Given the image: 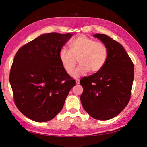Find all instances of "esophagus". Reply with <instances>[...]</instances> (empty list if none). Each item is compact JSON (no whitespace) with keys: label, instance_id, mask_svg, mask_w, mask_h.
Listing matches in <instances>:
<instances>
[{"label":"esophagus","instance_id":"obj_1","mask_svg":"<svg viewBox=\"0 0 147 147\" xmlns=\"http://www.w3.org/2000/svg\"><path fill=\"white\" fill-rule=\"evenodd\" d=\"M76 85H79L80 84V80L79 79L76 80Z\"/></svg>","mask_w":147,"mask_h":147}]
</instances>
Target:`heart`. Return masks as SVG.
<instances>
[{
    "instance_id": "heart-1",
    "label": "heart",
    "mask_w": 147,
    "mask_h": 147,
    "mask_svg": "<svg viewBox=\"0 0 147 147\" xmlns=\"http://www.w3.org/2000/svg\"><path fill=\"white\" fill-rule=\"evenodd\" d=\"M59 58L65 71L72 74L78 63L80 65L74 72L77 78L90 71L98 73L104 67L108 59V49L102 42H95L85 35H80L72 41L70 50L65 47L61 49Z\"/></svg>"
}]
</instances>
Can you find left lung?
Listing matches in <instances>:
<instances>
[{
    "label": "left lung",
    "instance_id": "left-lung-1",
    "mask_svg": "<svg viewBox=\"0 0 147 147\" xmlns=\"http://www.w3.org/2000/svg\"><path fill=\"white\" fill-rule=\"evenodd\" d=\"M93 36L107 47L108 59L102 70L81 79L83 92L80 100L84 109L93 118L105 121L116 116L129 103L134 65L119 43L104 34Z\"/></svg>",
    "mask_w": 147,
    "mask_h": 147
}]
</instances>
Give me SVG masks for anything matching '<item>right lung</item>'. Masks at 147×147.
<instances>
[{
	"label": "right lung",
	"instance_id": "obj_1",
	"mask_svg": "<svg viewBox=\"0 0 147 147\" xmlns=\"http://www.w3.org/2000/svg\"><path fill=\"white\" fill-rule=\"evenodd\" d=\"M73 34H43L15 55L9 75L15 104L34 121L46 122L60 112L75 85L59 61V52Z\"/></svg>",
	"mask_w": 147,
	"mask_h": 147
}]
</instances>
